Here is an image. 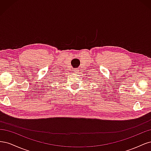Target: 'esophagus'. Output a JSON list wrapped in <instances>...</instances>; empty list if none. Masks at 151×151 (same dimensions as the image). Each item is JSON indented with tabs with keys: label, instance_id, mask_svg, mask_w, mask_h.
<instances>
[{
	"label": "esophagus",
	"instance_id": "1",
	"mask_svg": "<svg viewBox=\"0 0 151 151\" xmlns=\"http://www.w3.org/2000/svg\"><path fill=\"white\" fill-rule=\"evenodd\" d=\"M78 68H75V69H74V72H75V73H77V72H78Z\"/></svg>",
	"mask_w": 151,
	"mask_h": 151
}]
</instances>
